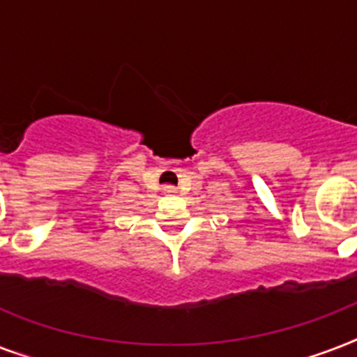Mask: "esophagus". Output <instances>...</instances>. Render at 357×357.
I'll list each match as a JSON object with an SVG mask.
<instances>
[{
    "instance_id": "1",
    "label": "esophagus",
    "mask_w": 357,
    "mask_h": 357,
    "mask_svg": "<svg viewBox=\"0 0 357 357\" xmlns=\"http://www.w3.org/2000/svg\"><path fill=\"white\" fill-rule=\"evenodd\" d=\"M162 192H165V195H174V192H176V187H174V185H165V187H162Z\"/></svg>"
}]
</instances>
